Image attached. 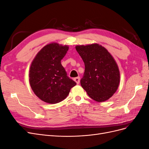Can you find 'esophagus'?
<instances>
[{
  "label": "esophagus",
  "instance_id": "34e87169",
  "mask_svg": "<svg viewBox=\"0 0 149 149\" xmlns=\"http://www.w3.org/2000/svg\"><path fill=\"white\" fill-rule=\"evenodd\" d=\"M74 81L76 83V84H78L80 82V78L79 77H76L74 78Z\"/></svg>",
  "mask_w": 149,
  "mask_h": 149
}]
</instances>
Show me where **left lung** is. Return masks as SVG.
<instances>
[{
    "mask_svg": "<svg viewBox=\"0 0 149 149\" xmlns=\"http://www.w3.org/2000/svg\"><path fill=\"white\" fill-rule=\"evenodd\" d=\"M75 48L85 66L80 81L82 88L94 101L101 102L109 100L120 83V72L114 58L106 48L97 43Z\"/></svg>",
    "mask_w": 149,
    "mask_h": 149,
    "instance_id": "8db88e82",
    "label": "left lung"
}]
</instances>
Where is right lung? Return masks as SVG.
<instances>
[{"label":"right lung","instance_id":"right-lung-1","mask_svg":"<svg viewBox=\"0 0 149 149\" xmlns=\"http://www.w3.org/2000/svg\"><path fill=\"white\" fill-rule=\"evenodd\" d=\"M69 47L51 43L43 47L31 62L29 82L33 93L48 104L58 103L68 95L76 83L67 76L61 60Z\"/></svg>","mask_w":149,"mask_h":149}]
</instances>
